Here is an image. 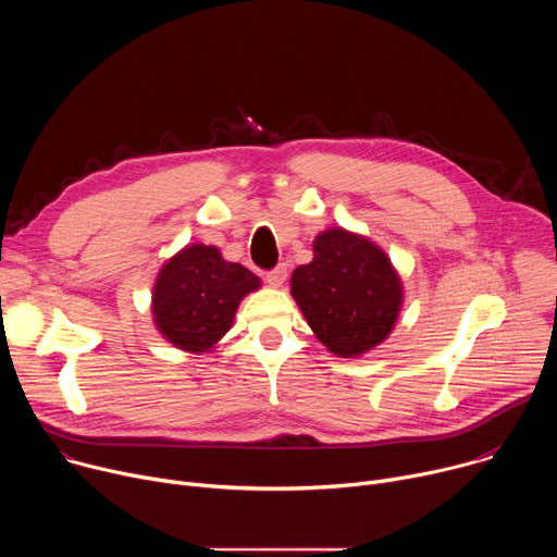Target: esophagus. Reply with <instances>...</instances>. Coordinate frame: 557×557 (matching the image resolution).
I'll return each instance as SVG.
<instances>
[{
  "instance_id": "obj_1",
  "label": "esophagus",
  "mask_w": 557,
  "mask_h": 557,
  "mask_svg": "<svg viewBox=\"0 0 557 557\" xmlns=\"http://www.w3.org/2000/svg\"><path fill=\"white\" fill-rule=\"evenodd\" d=\"M286 275H288L286 267H284V264H280V267H275L273 271H269V273H267V282H269V286H273V288H280V286L284 284Z\"/></svg>"
}]
</instances>
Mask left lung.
Wrapping results in <instances>:
<instances>
[{"label": "left lung", "mask_w": 557, "mask_h": 557, "mask_svg": "<svg viewBox=\"0 0 557 557\" xmlns=\"http://www.w3.org/2000/svg\"><path fill=\"white\" fill-rule=\"evenodd\" d=\"M290 295L314 337L348 359L387 339L404 284L374 243L339 226L314 237L312 262L293 271Z\"/></svg>", "instance_id": "8db88e82"}]
</instances>
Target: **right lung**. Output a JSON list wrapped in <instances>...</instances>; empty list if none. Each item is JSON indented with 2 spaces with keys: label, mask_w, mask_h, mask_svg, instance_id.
I'll return each mask as SVG.
<instances>
[{
  "label": "right lung",
  "mask_w": 557,
  "mask_h": 557,
  "mask_svg": "<svg viewBox=\"0 0 557 557\" xmlns=\"http://www.w3.org/2000/svg\"><path fill=\"white\" fill-rule=\"evenodd\" d=\"M260 286L256 273L226 262L215 247L187 245L156 277L153 324L176 348L209 352L233 326L240 301Z\"/></svg>",
  "instance_id": "add662e5"
}]
</instances>
